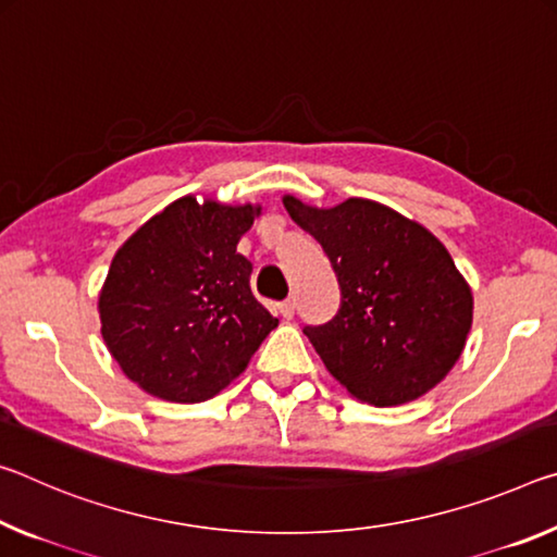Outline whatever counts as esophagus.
Wrapping results in <instances>:
<instances>
[{
    "label": "esophagus",
    "instance_id": "1",
    "mask_svg": "<svg viewBox=\"0 0 557 557\" xmlns=\"http://www.w3.org/2000/svg\"><path fill=\"white\" fill-rule=\"evenodd\" d=\"M278 311H281V315L286 318V321H290V318H294V313H296V298H286V300H281V304H278Z\"/></svg>",
    "mask_w": 557,
    "mask_h": 557
}]
</instances>
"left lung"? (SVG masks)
<instances>
[{
	"label": "left lung",
	"instance_id": "left-lung-1",
	"mask_svg": "<svg viewBox=\"0 0 557 557\" xmlns=\"http://www.w3.org/2000/svg\"><path fill=\"white\" fill-rule=\"evenodd\" d=\"M294 222L321 242L338 276L341 308L304 325L325 368L360 403L405 405L459 360L473 298L449 251L422 224L352 197L315 209L284 197Z\"/></svg>",
	"mask_w": 557,
	"mask_h": 557
}]
</instances>
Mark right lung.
<instances>
[{
    "label": "right lung",
    "mask_w": 557,
    "mask_h": 557,
    "mask_svg": "<svg viewBox=\"0 0 557 557\" xmlns=\"http://www.w3.org/2000/svg\"><path fill=\"white\" fill-rule=\"evenodd\" d=\"M259 207L177 202L113 257L100 290V333L133 382L170 403H205L239 377L278 325L251 294L236 251Z\"/></svg>",
    "instance_id": "right-lung-1"
}]
</instances>
